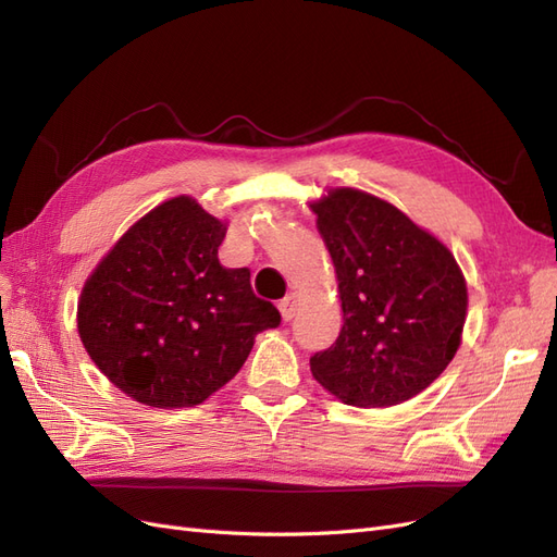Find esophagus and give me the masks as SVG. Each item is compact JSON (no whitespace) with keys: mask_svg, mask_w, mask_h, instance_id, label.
I'll use <instances>...</instances> for the list:
<instances>
[{"mask_svg":"<svg viewBox=\"0 0 557 557\" xmlns=\"http://www.w3.org/2000/svg\"><path fill=\"white\" fill-rule=\"evenodd\" d=\"M281 315L285 318V320H290V318H295V313H297V309H299V295L297 293H290L288 297L285 299H281Z\"/></svg>","mask_w":557,"mask_h":557,"instance_id":"34e87169","label":"esophagus"}]
</instances>
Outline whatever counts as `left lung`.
<instances>
[{"label": "left lung", "instance_id": "1", "mask_svg": "<svg viewBox=\"0 0 557 557\" xmlns=\"http://www.w3.org/2000/svg\"><path fill=\"white\" fill-rule=\"evenodd\" d=\"M344 325L311 374L344 404L395 407L442 376L462 344L467 281L453 252L391 201L330 188L311 201Z\"/></svg>", "mask_w": 557, "mask_h": 557}]
</instances>
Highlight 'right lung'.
Wrapping results in <instances>:
<instances>
[{
  "label": "right lung",
  "instance_id": "add662e5",
  "mask_svg": "<svg viewBox=\"0 0 557 557\" xmlns=\"http://www.w3.org/2000/svg\"><path fill=\"white\" fill-rule=\"evenodd\" d=\"M227 223L188 195L139 218L92 269L76 309L90 360L156 409L195 407L237 376L256 334L281 323L246 267L218 260Z\"/></svg>",
  "mask_w": 557,
  "mask_h": 557
}]
</instances>
